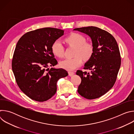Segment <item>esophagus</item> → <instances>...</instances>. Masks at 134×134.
<instances>
[{
  "instance_id": "1",
  "label": "esophagus",
  "mask_w": 134,
  "mask_h": 134,
  "mask_svg": "<svg viewBox=\"0 0 134 134\" xmlns=\"http://www.w3.org/2000/svg\"><path fill=\"white\" fill-rule=\"evenodd\" d=\"M68 74H69V75L70 76H72L73 75H74L75 72H73V71H69Z\"/></svg>"
}]
</instances>
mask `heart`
<instances>
[{"label": "heart", "mask_w": 134, "mask_h": 134, "mask_svg": "<svg viewBox=\"0 0 134 134\" xmlns=\"http://www.w3.org/2000/svg\"><path fill=\"white\" fill-rule=\"evenodd\" d=\"M67 45L74 48V57L71 59H66L60 63V66L68 70H73L79 67L82 63L83 58L85 60H90L94 53V46L88 42H86L85 37L79 33H73L65 39ZM53 54L59 58H63L64 55V48L59 40L53 42L51 46Z\"/></svg>", "instance_id": "b5f03b06"}]
</instances>
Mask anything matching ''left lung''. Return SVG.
I'll list each match as a JSON object with an SVG mask.
<instances>
[{
    "mask_svg": "<svg viewBox=\"0 0 134 134\" xmlns=\"http://www.w3.org/2000/svg\"><path fill=\"white\" fill-rule=\"evenodd\" d=\"M74 30L90 36L94 49L92 58L84 67L91 71H76L81 78L77 92L87 99L100 98L113 87L117 80L121 65L118 45L110 33L99 27L88 26Z\"/></svg>",
    "mask_w": 134,
    "mask_h": 134,
    "instance_id": "obj_1",
    "label": "left lung"
}]
</instances>
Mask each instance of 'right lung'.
I'll return each instance as SVG.
<instances>
[{"label": "right lung", "instance_id": "obj_1", "mask_svg": "<svg viewBox=\"0 0 134 134\" xmlns=\"http://www.w3.org/2000/svg\"><path fill=\"white\" fill-rule=\"evenodd\" d=\"M64 33L58 29H39L26 33L17 43L12 70L18 87L33 100L50 99L56 93L57 81L68 75L63 68H48L58 63L51 46Z\"/></svg>", "mask_w": 134, "mask_h": 134}]
</instances>
